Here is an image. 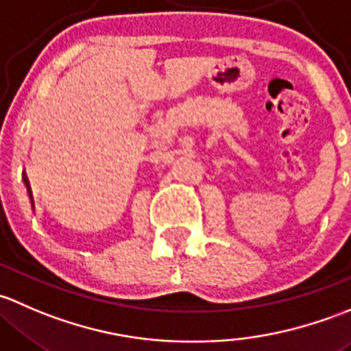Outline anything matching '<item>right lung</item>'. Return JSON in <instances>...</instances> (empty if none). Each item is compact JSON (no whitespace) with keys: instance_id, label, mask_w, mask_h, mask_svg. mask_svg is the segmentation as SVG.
Here are the masks:
<instances>
[{"instance_id":"obj_1","label":"right lung","mask_w":351,"mask_h":351,"mask_svg":"<svg viewBox=\"0 0 351 351\" xmlns=\"http://www.w3.org/2000/svg\"><path fill=\"white\" fill-rule=\"evenodd\" d=\"M23 180H25V186H27V191H28V196H30V201L34 202V199H32V189H30V184H28V179H27V176L23 174Z\"/></svg>"}]
</instances>
